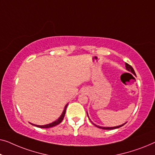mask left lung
Here are the masks:
<instances>
[{
  "label": "left lung",
  "mask_w": 155,
  "mask_h": 155,
  "mask_svg": "<svg viewBox=\"0 0 155 155\" xmlns=\"http://www.w3.org/2000/svg\"><path fill=\"white\" fill-rule=\"evenodd\" d=\"M125 66H126V69L127 71H130V72H131L132 74H134V75H136V73H135V71H134V69H133V67L130 66V65H129L128 64H127V63H125ZM87 115H88V113H87ZM88 117L89 118V117H88ZM92 122V121H91ZM126 123H124V124H121V125H120V126H114V127H103V126H97L96 124H94V125L95 126H97V128H102V129H104V130H112V129H115V128H120V127H121L122 126H124V124H125Z\"/></svg>",
  "instance_id": "obj_1"
}]
</instances>
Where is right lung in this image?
<instances>
[{
    "label": "right lung",
    "instance_id": "add662e5",
    "mask_svg": "<svg viewBox=\"0 0 155 155\" xmlns=\"http://www.w3.org/2000/svg\"><path fill=\"white\" fill-rule=\"evenodd\" d=\"M68 105V104H67L66 105H65L64 108V110H63V112L62 113V114L60 115V117H59V118L57 119L56 121L52 122L51 124H46V125H36V124H31L32 125H34L35 126H36V127H38V128H51V127H53V126L58 125L59 124H60L62 121L63 120V119H64V115H65V112H66V109H67V107Z\"/></svg>",
    "mask_w": 155,
    "mask_h": 155
}]
</instances>
